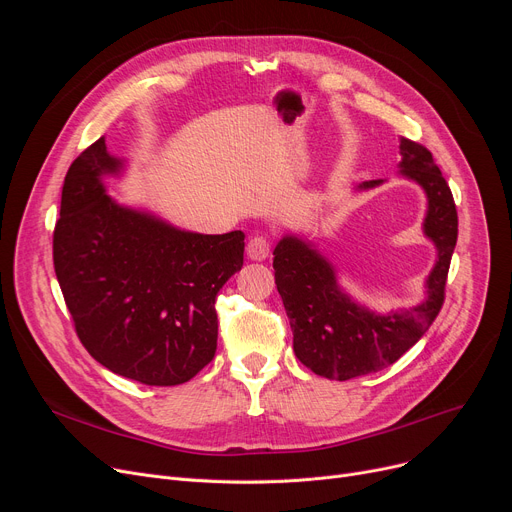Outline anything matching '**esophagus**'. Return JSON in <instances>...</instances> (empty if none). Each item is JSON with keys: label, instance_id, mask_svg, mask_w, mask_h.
I'll return each instance as SVG.
<instances>
[{"label": "esophagus", "instance_id": "obj_1", "mask_svg": "<svg viewBox=\"0 0 512 512\" xmlns=\"http://www.w3.org/2000/svg\"><path fill=\"white\" fill-rule=\"evenodd\" d=\"M247 257L251 261H265L270 257V240L265 236H253L247 245Z\"/></svg>", "mask_w": 512, "mask_h": 512}]
</instances>
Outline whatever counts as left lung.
<instances>
[{"mask_svg": "<svg viewBox=\"0 0 512 512\" xmlns=\"http://www.w3.org/2000/svg\"><path fill=\"white\" fill-rule=\"evenodd\" d=\"M398 149V174L419 184L427 197L423 234L436 247V263L417 305L375 313L344 292L336 267L311 240L284 234L274 249L276 286L290 319L294 355L321 378L344 382L392 365L427 332L442 309L459 234L454 199L432 153L405 137H400ZM380 184L384 180H367L355 191Z\"/></svg>", "mask_w": 512, "mask_h": 512, "instance_id": "8db88e82", "label": "left lung"}]
</instances>
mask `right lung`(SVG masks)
<instances>
[{
    "mask_svg": "<svg viewBox=\"0 0 512 512\" xmlns=\"http://www.w3.org/2000/svg\"><path fill=\"white\" fill-rule=\"evenodd\" d=\"M126 159L101 137L64 178L53 267L89 355L147 386L184 384L218 348L215 297L242 267L245 234L180 230L105 193Z\"/></svg>",
    "mask_w": 512,
    "mask_h": 512,
    "instance_id": "add662e5",
    "label": "right lung"
}]
</instances>
